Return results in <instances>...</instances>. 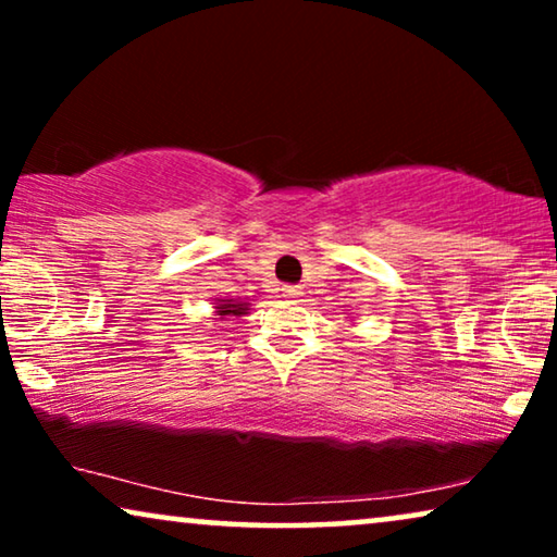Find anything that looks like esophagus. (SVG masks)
Here are the masks:
<instances>
[{
    "instance_id": "1",
    "label": "esophagus",
    "mask_w": 557,
    "mask_h": 557,
    "mask_svg": "<svg viewBox=\"0 0 557 557\" xmlns=\"http://www.w3.org/2000/svg\"><path fill=\"white\" fill-rule=\"evenodd\" d=\"M281 292H284V296L288 301H301V286H284L281 288Z\"/></svg>"
}]
</instances>
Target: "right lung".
I'll return each instance as SVG.
<instances>
[{
    "label": "right lung",
    "instance_id": "add662e5",
    "mask_svg": "<svg viewBox=\"0 0 557 557\" xmlns=\"http://www.w3.org/2000/svg\"><path fill=\"white\" fill-rule=\"evenodd\" d=\"M215 317L218 319H227V317H243L248 314V301H238V299H218L215 301Z\"/></svg>",
    "mask_w": 557,
    "mask_h": 557
}]
</instances>
